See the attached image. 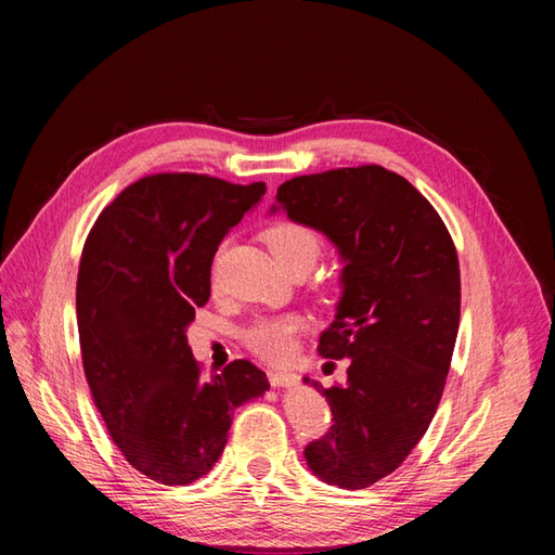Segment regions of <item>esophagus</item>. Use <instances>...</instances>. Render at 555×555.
Here are the masks:
<instances>
[{
  "label": "esophagus",
  "mask_w": 555,
  "mask_h": 555,
  "mask_svg": "<svg viewBox=\"0 0 555 555\" xmlns=\"http://www.w3.org/2000/svg\"><path fill=\"white\" fill-rule=\"evenodd\" d=\"M268 382H271V386H296L298 375L284 371H268Z\"/></svg>",
  "instance_id": "1"
}]
</instances>
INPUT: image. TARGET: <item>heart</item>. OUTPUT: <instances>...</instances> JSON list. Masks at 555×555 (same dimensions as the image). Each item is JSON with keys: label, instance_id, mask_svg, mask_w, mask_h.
I'll return each mask as SVG.
<instances>
[{"label": "heart", "instance_id": "heart-1", "mask_svg": "<svg viewBox=\"0 0 555 555\" xmlns=\"http://www.w3.org/2000/svg\"><path fill=\"white\" fill-rule=\"evenodd\" d=\"M263 241L282 271L292 273L294 268H312L322 255V238L308 224L282 220L263 231ZM308 328L306 317L278 314L259 317L241 331V340L247 349L266 361H284L294 354L298 335Z\"/></svg>", "mask_w": 555, "mask_h": 555}]
</instances>
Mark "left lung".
Returning <instances> with one entry per match:
<instances>
[{
  "label": "left lung",
  "mask_w": 555,
  "mask_h": 555,
  "mask_svg": "<svg viewBox=\"0 0 555 555\" xmlns=\"http://www.w3.org/2000/svg\"><path fill=\"white\" fill-rule=\"evenodd\" d=\"M278 204L345 261L317 351L331 365L349 361L347 384L312 382L333 426L306 447V461L326 483L365 489L410 456L440 405L461 319L456 247L438 210L377 164L292 178Z\"/></svg>",
  "instance_id": "8db88e82"
}]
</instances>
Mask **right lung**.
Segmentation results:
<instances>
[{
	"mask_svg": "<svg viewBox=\"0 0 555 555\" xmlns=\"http://www.w3.org/2000/svg\"><path fill=\"white\" fill-rule=\"evenodd\" d=\"M263 194V182L145 176L102 210L82 247L76 314L94 405L129 465L159 483L204 477L233 412L268 391L245 359L201 377L184 335L210 298L217 245Z\"/></svg>",
	"mask_w": 555,
	"mask_h": 555,
	"instance_id": "obj_1",
	"label": "right lung"
}]
</instances>
